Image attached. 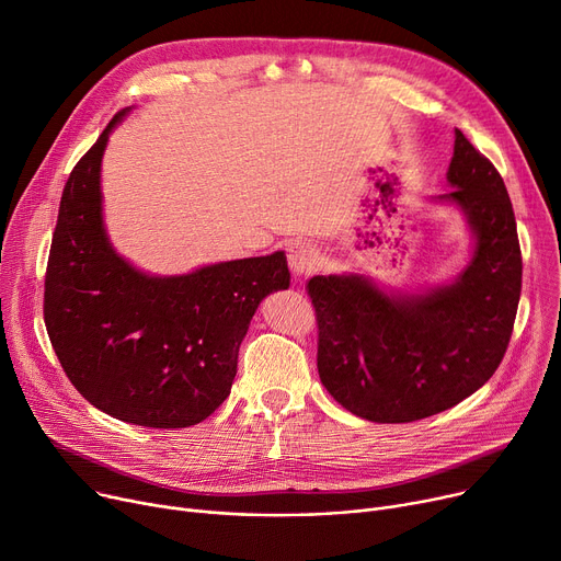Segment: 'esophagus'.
<instances>
[{
    "instance_id": "34e87169",
    "label": "esophagus",
    "mask_w": 561,
    "mask_h": 561,
    "mask_svg": "<svg viewBox=\"0 0 561 561\" xmlns=\"http://www.w3.org/2000/svg\"><path fill=\"white\" fill-rule=\"evenodd\" d=\"M288 265L293 275L307 277L318 271V250L307 241H298L288 248Z\"/></svg>"
}]
</instances>
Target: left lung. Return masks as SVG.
I'll use <instances>...</instances> for the list:
<instances>
[{
	"label": "left lung",
	"instance_id": "1",
	"mask_svg": "<svg viewBox=\"0 0 561 561\" xmlns=\"http://www.w3.org/2000/svg\"><path fill=\"white\" fill-rule=\"evenodd\" d=\"M450 204L473 233L450 282L400 293L368 275H316L318 375L330 396L373 423H411L484 387L505 357L520 300V245L503 176L455 129Z\"/></svg>",
	"mask_w": 561,
	"mask_h": 561
}]
</instances>
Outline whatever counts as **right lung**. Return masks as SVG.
<instances>
[{
    "label": "right lung",
    "mask_w": 561,
    "mask_h": 561,
    "mask_svg": "<svg viewBox=\"0 0 561 561\" xmlns=\"http://www.w3.org/2000/svg\"><path fill=\"white\" fill-rule=\"evenodd\" d=\"M117 113L70 172L45 275V325L75 389L142 427H188L225 402L261 300L290 284L286 254L150 275L115 252L102 216V157Z\"/></svg>",
    "instance_id": "right-lung-1"
}]
</instances>
